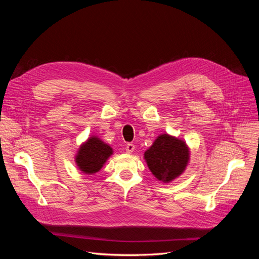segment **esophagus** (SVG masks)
<instances>
[{
    "label": "esophagus",
    "mask_w": 259,
    "mask_h": 259,
    "mask_svg": "<svg viewBox=\"0 0 259 259\" xmlns=\"http://www.w3.org/2000/svg\"><path fill=\"white\" fill-rule=\"evenodd\" d=\"M125 150H126L127 153H132L133 151L135 150V145L132 144V143L127 144V145H126V148H125Z\"/></svg>",
    "instance_id": "esophagus-1"
}]
</instances>
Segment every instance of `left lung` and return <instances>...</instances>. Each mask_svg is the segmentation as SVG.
<instances>
[{
	"label": "left lung",
	"mask_w": 259,
	"mask_h": 259,
	"mask_svg": "<svg viewBox=\"0 0 259 259\" xmlns=\"http://www.w3.org/2000/svg\"><path fill=\"white\" fill-rule=\"evenodd\" d=\"M145 160L155 178L169 183L185 170L189 161V148L183 140L163 134L145 152Z\"/></svg>",
	"instance_id": "8db88e82"
}]
</instances>
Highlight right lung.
<instances>
[{
  "instance_id": "obj_1",
  "label": "right lung",
  "mask_w": 259,
  "mask_h": 259,
  "mask_svg": "<svg viewBox=\"0 0 259 259\" xmlns=\"http://www.w3.org/2000/svg\"><path fill=\"white\" fill-rule=\"evenodd\" d=\"M113 153L112 148L98 137L93 136L81 145L75 156L76 165L85 174H95L104 166L109 156Z\"/></svg>"
}]
</instances>
